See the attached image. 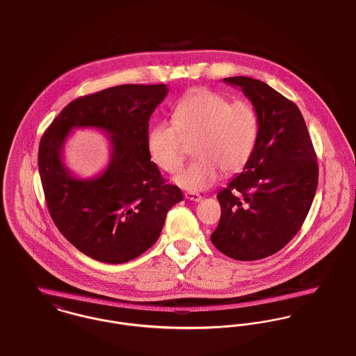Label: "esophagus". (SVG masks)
Returning a JSON list of instances; mask_svg holds the SVG:
<instances>
[{
    "label": "esophagus",
    "instance_id": "1",
    "mask_svg": "<svg viewBox=\"0 0 356 356\" xmlns=\"http://www.w3.org/2000/svg\"><path fill=\"white\" fill-rule=\"evenodd\" d=\"M186 199L193 200V202H200L202 200V195L197 192H186Z\"/></svg>",
    "mask_w": 356,
    "mask_h": 356
}]
</instances>
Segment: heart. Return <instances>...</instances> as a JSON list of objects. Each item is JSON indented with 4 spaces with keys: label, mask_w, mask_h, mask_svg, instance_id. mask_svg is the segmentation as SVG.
Listing matches in <instances>:
<instances>
[{
    "label": "heart",
    "mask_w": 356,
    "mask_h": 356,
    "mask_svg": "<svg viewBox=\"0 0 356 356\" xmlns=\"http://www.w3.org/2000/svg\"><path fill=\"white\" fill-rule=\"evenodd\" d=\"M172 123L160 122L146 136L152 160L168 173L184 164V139H195L197 156L175 181L184 190L203 191L217 183L222 169L233 175L244 169L260 136V116L246 100L232 102L227 96L196 88L184 95L172 110Z\"/></svg>",
    "instance_id": "obj_1"
}]
</instances>
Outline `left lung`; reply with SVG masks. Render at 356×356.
I'll return each instance as SVG.
<instances>
[{"instance_id": "left-lung-1", "label": "left lung", "mask_w": 356, "mask_h": 356, "mask_svg": "<svg viewBox=\"0 0 356 356\" xmlns=\"http://www.w3.org/2000/svg\"><path fill=\"white\" fill-rule=\"evenodd\" d=\"M260 116V136L244 170L217 195L211 243L243 261L268 257L298 233L318 184L317 156L300 108L266 82L227 77Z\"/></svg>"}]
</instances>
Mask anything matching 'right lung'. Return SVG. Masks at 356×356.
I'll return each mask as SVG.
<instances>
[{
  "instance_id": "1",
  "label": "right lung",
  "mask_w": 356,
  "mask_h": 356,
  "mask_svg": "<svg viewBox=\"0 0 356 356\" xmlns=\"http://www.w3.org/2000/svg\"><path fill=\"white\" fill-rule=\"evenodd\" d=\"M168 93L164 83H126L69 103L39 143V175L49 213L63 237L83 254L110 264L130 261L159 240L166 213L183 200L146 147L149 119ZM76 127L109 134L111 164L97 178L77 179L61 161Z\"/></svg>"
}]
</instances>
